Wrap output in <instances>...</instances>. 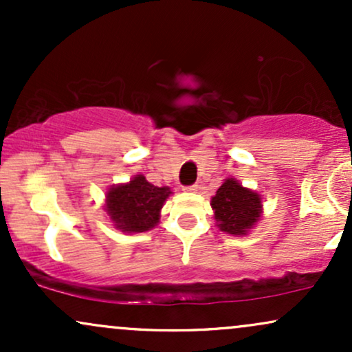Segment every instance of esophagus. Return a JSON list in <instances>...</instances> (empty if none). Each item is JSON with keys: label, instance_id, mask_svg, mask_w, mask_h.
<instances>
[{"label": "esophagus", "instance_id": "esophagus-1", "mask_svg": "<svg viewBox=\"0 0 352 352\" xmlns=\"http://www.w3.org/2000/svg\"><path fill=\"white\" fill-rule=\"evenodd\" d=\"M197 188H199L197 185H188V187H184L185 192H197Z\"/></svg>", "mask_w": 352, "mask_h": 352}]
</instances>
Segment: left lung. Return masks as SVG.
<instances>
[{"instance_id": "left-lung-1", "label": "left lung", "mask_w": 352, "mask_h": 352, "mask_svg": "<svg viewBox=\"0 0 352 352\" xmlns=\"http://www.w3.org/2000/svg\"><path fill=\"white\" fill-rule=\"evenodd\" d=\"M218 228L230 235H246L261 218V197L241 187L235 179H227L212 197Z\"/></svg>"}]
</instances>
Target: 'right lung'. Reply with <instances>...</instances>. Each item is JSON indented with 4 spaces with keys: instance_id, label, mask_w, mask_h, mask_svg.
<instances>
[{
    "instance_id": "1",
    "label": "right lung",
    "mask_w": 352,
    "mask_h": 352,
    "mask_svg": "<svg viewBox=\"0 0 352 352\" xmlns=\"http://www.w3.org/2000/svg\"><path fill=\"white\" fill-rule=\"evenodd\" d=\"M170 193L168 187H155L144 175H135L129 184L109 188L106 212L125 233L147 232L159 223L160 208Z\"/></svg>"
}]
</instances>
